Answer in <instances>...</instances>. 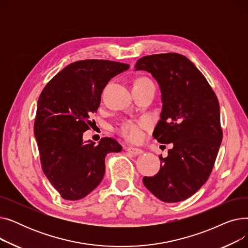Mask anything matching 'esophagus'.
<instances>
[{
	"mask_svg": "<svg viewBox=\"0 0 248 248\" xmlns=\"http://www.w3.org/2000/svg\"><path fill=\"white\" fill-rule=\"evenodd\" d=\"M126 151H127L128 153H131L132 155H138L142 154V150L138 149V148H127Z\"/></svg>",
	"mask_w": 248,
	"mask_h": 248,
	"instance_id": "obj_1",
	"label": "esophagus"
}]
</instances>
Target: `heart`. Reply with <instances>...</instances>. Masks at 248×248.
<instances>
[{"instance_id":"obj_1","label":"heart","mask_w":248,"mask_h":248,"mask_svg":"<svg viewBox=\"0 0 248 248\" xmlns=\"http://www.w3.org/2000/svg\"><path fill=\"white\" fill-rule=\"evenodd\" d=\"M135 85H154V84L151 80L147 79V78H140V79L137 80ZM148 124H149V122L146 119H141L140 121H126L121 125L120 133L126 140L137 141V140H140L142 137L141 128L146 127Z\"/></svg>"}]
</instances>
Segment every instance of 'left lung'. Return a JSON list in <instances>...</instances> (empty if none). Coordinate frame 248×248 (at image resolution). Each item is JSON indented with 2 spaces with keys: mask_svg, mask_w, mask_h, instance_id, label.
Listing matches in <instances>:
<instances>
[{
  "mask_svg": "<svg viewBox=\"0 0 248 248\" xmlns=\"http://www.w3.org/2000/svg\"><path fill=\"white\" fill-rule=\"evenodd\" d=\"M152 74L161 90L162 111L153 136L172 144L154 177H144L146 188L161 201L175 203L196 193L209 178L222 141L220 108L204 75L178 53L145 56L135 71Z\"/></svg>",
  "mask_w": 248,
  "mask_h": 248,
  "instance_id": "1",
  "label": "left lung"
}]
</instances>
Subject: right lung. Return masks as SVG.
I'll return each instance as SVG.
<instances>
[{
    "instance_id": "right-lung-1",
    "label": "right lung",
    "mask_w": 248,
    "mask_h": 248,
    "mask_svg": "<svg viewBox=\"0 0 248 248\" xmlns=\"http://www.w3.org/2000/svg\"><path fill=\"white\" fill-rule=\"evenodd\" d=\"M128 64L81 60L63 68L38 99L34 135L43 172L65 200H79L93 191L106 172V155L120 153L115 140H83L89 115L97 111L103 88Z\"/></svg>"
}]
</instances>
